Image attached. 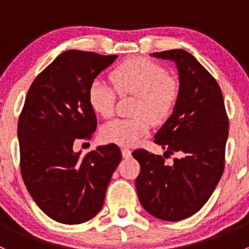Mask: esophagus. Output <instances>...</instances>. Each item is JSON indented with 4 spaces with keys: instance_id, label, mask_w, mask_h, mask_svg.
<instances>
[{
    "instance_id": "34e87169",
    "label": "esophagus",
    "mask_w": 249,
    "mask_h": 249,
    "mask_svg": "<svg viewBox=\"0 0 249 249\" xmlns=\"http://www.w3.org/2000/svg\"><path fill=\"white\" fill-rule=\"evenodd\" d=\"M122 155L124 159H127V158L131 157V150L129 148H122Z\"/></svg>"
}]
</instances>
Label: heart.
I'll return each mask as SVG.
<instances>
[{"mask_svg": "<svg viewBox=\"0 0 249 249\" xmlns=\"http://www.w3.org/2000/svg\"><path fill=\"white\" fill-rule=\"evenodd\" d=\"M112 79L120 94L136 95V115L110 120L102 126L101 137L106 142L132 145L149 131L152 120L161 122L169 117L177 101L178 84L164 66L144 57L123 62L113 71ZM88 97L95 113L102 118L112 117L117 91L107 80H92Z\"/></svg>", "mask_w": 249, "mask_h": 249, "instance_id": "b5f03b06", "label": "heart"}]
</instances>
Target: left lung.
I'll return each mask as SVG.
<instances>
[{"label": "left lung", "instance_id": "8db88e82", "mask_svg": "<svg viewBox=\"0 0 249 249\" xmlns=\"http://www.w3.org/2000/svg\"><path fill=\"white\" fill-rule=\"evenodd\" d=\"M150 56L175 62L178 96L166 122L154 135L164 157L136 149L140 162L136 190L149 214L178 222L195 214L207 202L224 171L229 120L222 90L207 70L188 52L172 49ZM177 152L172 165L167 155Z\"/></svg>", "mask_w": 249, "mask_h": 249}]
</instances>
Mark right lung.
Returning a JSON list of instances; mask_svg holds the SVG:
<instances>
[{
	"mask_svg": "<svg viewBox=\"0 0 249 249\" xmlns=\"http://www.w3.org/2000/svg\"><path fill=\"white\" fill-rule=\"evenodd\" d=\"M118 55L67 50L35 79L18 123L20 170L38 207L62 224H80L104 206L107 187L122 160L117 144L82 155L76 141L89 140L97 120L89 104L92 80Z\"/></svg>",
	"mask_w": 249,
	"mask_h": 249,
	"instance_id": "1",
	"label": "right lung"
}]
</instances>
